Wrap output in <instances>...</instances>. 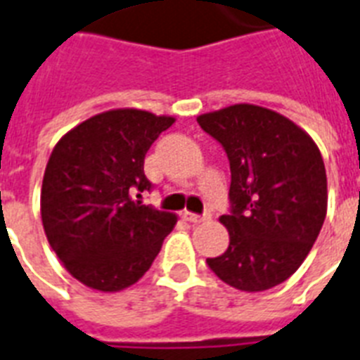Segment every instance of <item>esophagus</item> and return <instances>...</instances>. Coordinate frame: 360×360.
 <instances>
[{"label":"esophagus","mask_w":360,"mask_h":360,"mask_svg":"<svg viewBox=\"0 0 360 360\" xmlns=\"http://www.w3.org/2000/svg\"><path fill=\"white\" fill-rule=\"evenodd\" d=\"M183 216H185L188 221H192V224H201V221L210 220V218H212V212H210V210H207L205 214H194V212H188V210H185V212H183Z\"/></svg>","instance_id":"obj_1"}]
</instances>
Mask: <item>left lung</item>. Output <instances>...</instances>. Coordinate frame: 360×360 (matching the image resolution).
Masks as SVG:
<instances>
[{
    "mask_svg": "<svg viewBox=\"0 0 360 360\" xmlns=\"http://www.w3.org/2000/svg\"><path fill=\"white\" fill-rule=\"evenodd\" d=\"M198 124L229 159V248L207 264L244 292L268 290L302 266L327 212L318 146L294 122L257 105L201 114Z\"/></svg>",
    "mask_w": 360,
    "mask_h": 360,
    "instance_id": "obj_1",
    "label": "left lung"
}]
</instances>
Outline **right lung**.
I'll list each match as a JSON object with an SVG mask.
<instances>
[{
    "mask_svg": "<svg viewBox=\"0 0 360 360\" xmlns=\"http://www.w3.org/2000/svg\"><path fill=\"white\" fill-rule=\"evenodd\" d=\"M170 116L118 109L58 140L46 166L40 212L49 246L83 285L116 292L134 285L174 229V214L144 205L153 185L144 159Z\"/></svg>",
    "mask_w": 360,
    "mask_h": 360,
    "instance_id": "right-lung-1",
    "label": "right lung"
}]
</instances>
